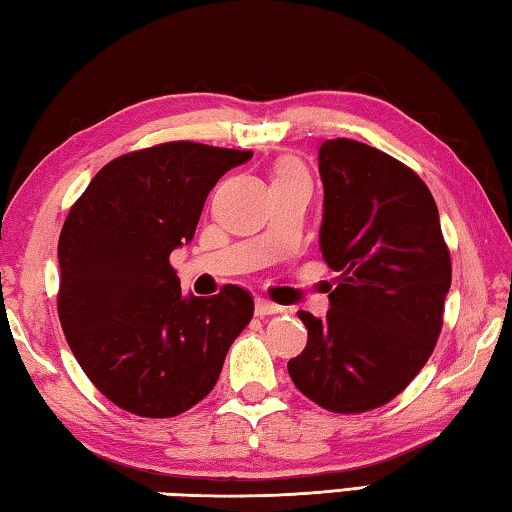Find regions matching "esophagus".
Here are the masks:
<instances>
[{"label": "esophagus", "mask_w": 512, "mask_h": 512, "mask_svg": "<svg viewBox=\"0 0 512 512\" xmlns=\"http://www.w3.org/2000/svg\"><path fill=\"white\" fill-rule=\"evenodd\" d=\"M283 312L281 306H276V303L267 301V299H256V315L258 317H270V315H279Z\"/></svg>", "instance_id": "obj_1"}]
</instances>
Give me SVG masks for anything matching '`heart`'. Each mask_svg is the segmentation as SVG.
<instances>
[{
	"label": "heart",
	"mask_w": 512,
	"mask_h": 512,
	"mask_svg": "<svg viewBox=\"0 0 512 512\" xmlns=\"http://www.w3.org/2000/svg\"><path fill=\"white\" fill-rule=\"evenodd\" d=\"M288 170H301L294 161H283V164L279 166V173H288Z\"/></svg>",
	"instance_id": "b5f03b06"
}]
</instances>
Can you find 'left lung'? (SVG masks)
<instances>
[{
  "mask_svg": "<svg viewBox=\"0 0 512 512\" xmlns=\"http://www.w3.org/2000/svg\"><path fill=\"white\" fill-rule=\"evenodd\" d=\"M319 247L339 272L324 319L299 310L308 344L288 371L303 396L337 414L387 405L441 335L450 251L432 193L387 152L351 139L319 148Z\"/></svg>",
  "mask_w": 512,
  "mask_h": 512,
  "instance_id": "left-lung-1",
  "label": "left lung"
}]
</instances>
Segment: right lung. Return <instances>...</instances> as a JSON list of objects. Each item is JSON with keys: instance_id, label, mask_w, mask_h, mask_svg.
<instances>
[{"instance_id": "add662e5", "label": "right lung", "mask_w": 512, "mask_h": 512, "mask_svg": "<svg viewBox=\"0 0 512 512\" xmlns=\"http://www.w3.org/2000/svg\"><path fill=\"white\" fill-rule=\"evenodd\" d=\"M254 152L170 141L116 157L58 240V315L71 353L116 407L170 418L206 398L254 315L238 285L182 294L168 258L195 236L211 188Z\"/></svg>"}]
</instances>
